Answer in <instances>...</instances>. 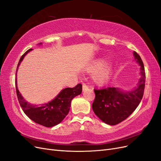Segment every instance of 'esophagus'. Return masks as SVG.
I'll list each match as a JSON object with an SVG mask.
<instances>
[{
	"mask_svg": "<svg viewBox=\"0 0 161 161\" xmlns=\"http://www.w3.org/2000/svg\"><path fill=\"white\" fill-rule=\"evenodd\" d=\"M89 88V86L87 85L86 84H83L82 85V90L85 91L86 89H88Z\"/></svg>",
	"mask_w": 161,
	"mask_h": 161,
	"instance_id": "esophagus-1",
	"label": "esophagus"
}]
</instances>
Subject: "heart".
Instances as JSON below:
<instances>
[{
  "label": "heart",
  "instance_id": "1",
  "mask_svg": "<svg viewBox=\"0 0 161 161\" xmlns=\"http://www.w3.org/2000/svg\"><path fill=\"white\" fill-rule=\"evenodd\" d=\"M104 65L103 61H97L95 64L92 67V69L93 70H97L99 69ZM110 74V70L108 67H105L99 70L98 72L96 73L95 75V80L100 82V83H103V82H105L108 79Z\"/></svg>",
  "mask_w": 161,
  "mask_h": 161
}]
</instances>
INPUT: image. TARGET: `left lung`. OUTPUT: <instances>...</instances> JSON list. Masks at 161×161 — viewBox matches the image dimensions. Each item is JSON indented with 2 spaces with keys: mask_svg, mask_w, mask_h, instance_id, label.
Returning a JSON list of instances; mask_svg holds the SVG:
<instances>
[{
  "mask_svg": "<svg viewBox=\"0 0 161 161\" xmlns=\"http://www.w3.org/2000/svg\"><path fill=\"white\" fill-rule=\"evenodd\" d=\"M134 56L140 66L142 76L137 88L128 92L114 87L94 89L95 98L92 105V110L107 124L117 125L128 118L142 99L146 80L144 66L140 56L136 52H134Z\"/></svg>",
  "mask_w": 161,
  "mask_h": 161,
  "instance_id": "left-lung-1",
  "label": "left lung"
}]
</instances>
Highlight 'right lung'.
<instances>
[{
  "label": "right lung",
  "mask_w": 161,
  "mask_h": 161,
  "mask_svg": "<svg viewBox=\"0 0 161 161\" xmlns=\"http://www.w3.org/2000/svg\"><path fill=\"white\" fill-rule=\"evenodd\" d=\"M31 50V49L28 50L23 55H22L17 67L15 86L18 101L24 113L34 122L47 128L52 127V126L60 124L69 114L72 99L82 92V85L78 84L73 88H66L63 89L54 99H53L47 104L37 107L28 103L23 98L17 89V72L18 67L23 59L24 56Z\"/></svg>",
  "instance_id": "right-lung-1"
}]
</instances>
